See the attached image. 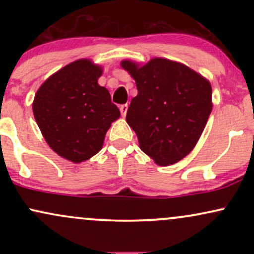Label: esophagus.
Wrapping results in <instances>:
<instances>
[{
    "label": "esophagus",
    "mask_w": 254,
    "mask_h": 254,
    "mask_svg": "<svg viewBox=\"0 0 254 254\" xmlns=\"http://www.w3.org/2000/svg\"><path fill=\"white\" fill-rule=\"evenodd\" d=\"M119 110H121L122 116H123V117H125V116H127V104L122 105V106L119 107Z\"/></svg>",
    "instance_id": "34e87169"
}]
</instances>
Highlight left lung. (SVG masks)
Masks as SVG:
<instances>
[{"mask_svg": "<svg viewBox=\"0 0 254 254\" xmlns=\"http://www.w3.org/2000/svg\"><path fill=\"white\" fill-rule=\"evenodd\" d=\"M136 81L127 122L139 148L157 165L170 166L191 153L212 110L210 82L185 64L153 58L144 65L122 61Z\"/></svg>", "mask_w": 254, "mask_h": 254, "instance_id": "left-lung-1", "label": "left lung"}]
</instances>
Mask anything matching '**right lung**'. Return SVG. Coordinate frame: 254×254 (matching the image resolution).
I'll use <instances>...</instances> for the list:
<instances>
[{
    "instance_id": "1",
    "label": "right lung",
    "mask_w": 254,
    "mask_h": 254,
    "mask_svg": "<svg viewBox=\"0 0 254 254\" xmlns=\"http://www.w3.org/2000/svg\"><path fill=\"white\" fill-rule=\"evenodd\" d=\"M103 68L89 60L75 61L51 75L34 95L33 115L44 138L58 155L78 162L103 148L111 124L119 118L98 78Z\"/></svg>"
}]
</instances>
